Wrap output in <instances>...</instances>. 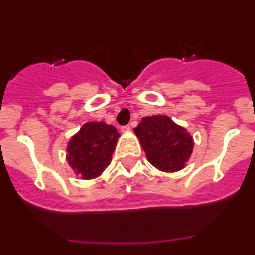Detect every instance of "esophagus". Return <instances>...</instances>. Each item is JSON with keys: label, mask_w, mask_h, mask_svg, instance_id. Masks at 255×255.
<instances>
[{"label": "esophagus", "mask_w": 255, "mask_h": 255, "mask_svg": "<svg viewBox=\"0 0 255 255\" xmlns=\"http://www.w3.org/2000/svg\"><path fill=\"white\" fill-rule=\"evenodd\" d=\"M130 129H132V126L130 125H126L121 127V130H122V132H129Z\"/></svg>", "instance_id": "esophagus-1"}]
</instances>
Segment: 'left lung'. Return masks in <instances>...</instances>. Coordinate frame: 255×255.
<instances>
[{
	"instance_id": "8db88e82",
	"label": "left lung",
	"mask_w": 255,
	"mask_h": 255,
	"mask_svg": "<svg viewBox=\"0 0 255 255\" xmlns=\"http://www.w3.org/2000/svg\"><path fill=\"white\" fill-rule=\"evenodd\" d=\"M134 133L150 164L168 173L184 168L194 148L191 135L168 116L143 117Z\"/></svg>"
}]
</instances>
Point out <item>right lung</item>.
I'll use <instances>...</instances> for the list:
<instances>
[{
  "label": "right lung",
  "instance_id": "obj_1",
  "mask_svg": "<svg viewBox=\"0 0 255 255\" xmlns=\"http://www.w3.org/2000/svg\"><path fill=\"white\" fill-rule=\"evenodd\" d=\"M120 133L105 122H87L68 145L69 165L82 179L99 176L112 160Z\"/></svg>",
  "mask_w": 255,
  "mask_h": 255
}]
</instances>
